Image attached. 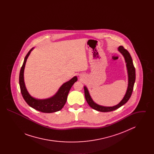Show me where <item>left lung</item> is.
Masks as SVG:
<instances>
[{"label": "left lung", "mask_w": 154, "mask_h": 154, "mask_svg": "<svg viewBox=\"0 0 154 154\" xmlns=\"http://www.w3.org/2000/svg\"><path fill=\"white\" fill-rule=\"evenodd\" d=\"M118 50L122 54L124 57L126 63V67L128 69V77H129V84H128V88L127 89L126 93L125 95L124 99L121 100L118 104L113 106V107H104L102 106H99L94 102L92 99H91L89 94L88 92V89L85 87H84V94H85V97L88 103L89 106L94 110L100 111V112H109L114 110L118 109L122 106H123L127 102L129 99H130L131 96L132 95V92L133 90L134 84L136 79V72H135V68L133 65V61H132V57L126 49H125L123 46H120L118 48Z\"/></svg>", "instance_id": "obj_1"}]
</instances>
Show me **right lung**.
<instances>
[{"label":"right lung","mask_w":154,"mask_h":154,"mask_svg":"<svg viewBox=\"0 0 154 154\" xmlns=\"http://www.w3.org/2000/svg\"><path fill=\"white\" fill-rule=\"evenodd\" d=\"M31 51L32 50H30L28 52L24 59V61L20 73L19 83L22 97L29 106L37 111L45 113H51L58 111L61 110L65 104L69 91L74 83L77 81V78L76 76L74 77L70 80L63 84L61 87L59 88L58 92L55 94V95L50 99L44 100H37L34 99L28 94L25 86L23 81L24 68L26 59L29 55Z\"/></svg>","instance_id":"1"}]
</instances>
